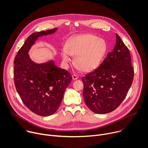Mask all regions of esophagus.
<instances>
[{"label":"esophagus","mask_w":148,"mask_h":148,"mask_svg":"<svg viewBox=\"0 0 148 148\" xmlns=\"http://www.w3.org/2000/svg\"><path fill=\"white\" fill-rule=\"evenodd\" d=\"M72 77H73V79L74 80H75V79H77L78 78V76L77 75H75V74H73V75H72Z\"/></svg>","instance_id":"esophagus-1"}]
</instances>
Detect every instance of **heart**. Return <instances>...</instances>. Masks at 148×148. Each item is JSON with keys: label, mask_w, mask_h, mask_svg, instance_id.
I'll use <instances>...</instances> for the list:
<instances>
[{"label": "heart", "mask_w": 148, "mask_h": 148, "mask_svg": "<svg viewBox=\"0 0 148 148\" xmlns=\"http://www.w3.org/2000/svg\"><path fill=\"white\" fill-rule=\"evenodd\" d=\"M66 50L62 51L65 64L71 62L69 55L74 57V63L78 69L84 73L97 69L107 51V45L102 38L92 34L79 35L71 38L67 43Z\"/></svg>", "instance_id": "heart-1"}]
</instances>
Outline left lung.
Segmentation results:
<instances>
[{
  "label": "left lung",
  "mask_w": 148,
  "mask_h": 148,
  "mask_svg": "<svg viewBox=\"0 0 148 148\" xmlns=\"http://www.w3.org/2000/svg\"><path fill=\"white\" fill-rule=\"evenodd\" d=\"M113 51L94 71L83 77V97L88 108L98 114L118 108L128 94L134 79V68L128 47L116 33Z\"/></svg>",
  "instance_id": "obj_1"
}]
</instances>
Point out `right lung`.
<instances>
[{
  "label": "right lung",
  "mask_w": 148,
  "mask_h": 148,
  "mask_svg": "<svg viewBox=\"0 0 148 148\" xmlns=\"http://www.w3.org/2000/svg\"><path fill=\"white\" fill-rule=\"evenodd\" d=\"M55 28L30 35L18 50L14 61L16 89L26 106L34 114L47 116L59 108L72 77L68 71L54 64L53 60L45 63L33 61L29 51L38 37L54 33Z\"/></svg>",
  "instance_id": "right-lung-1"
}]
</instances>
